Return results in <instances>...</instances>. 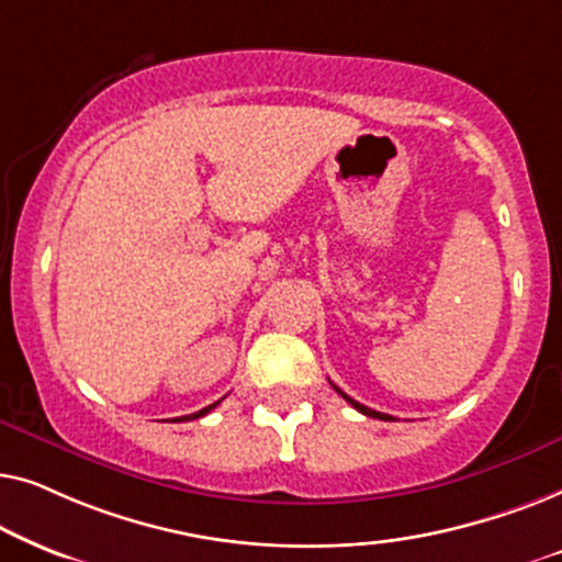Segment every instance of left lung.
<instances>
[{"label":"left lung","instance_id":"left-lung-1","mask_svg":"<svg viewBox=\"0 0 562 562\" xmlns=\"http://www.w3.org/2000/svg\"><path fill=\"white\" fill-rule=\"evenodd\" d=\"M335 391H337V394H340V396L345 398V402H348V404L352 406V409H358L360 414H366V417H373V419H383V422H394V417H391V414H383V412L368 409V406H363V404H358V402H356V398H350L348 394H342V391H340V389H337V386H335Z\"/></svg>","mask_w":562,"mask_h":562}]
</instances>
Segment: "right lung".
Listing matches in <instances>:
<instances>
[{
    "instance_id": "right-lung-1",
    "label": "right lung",
    "mask_w": 562,
    "mask_h": 562,
    "mask_svg": "<svg viewBox=\"0 0 562 562\" xmlns=\"http://www.w3.org/2000/svg\"><path fill=\"white\" fill-rule=\"evenodd\" d=\"M220 402H214V404H210V406H204V409H199V412H194V414H187V417H181V419H173V422H189V419H199V417H204V414H210L214 406H217Z\"/></svg>"
}]
</instances>
